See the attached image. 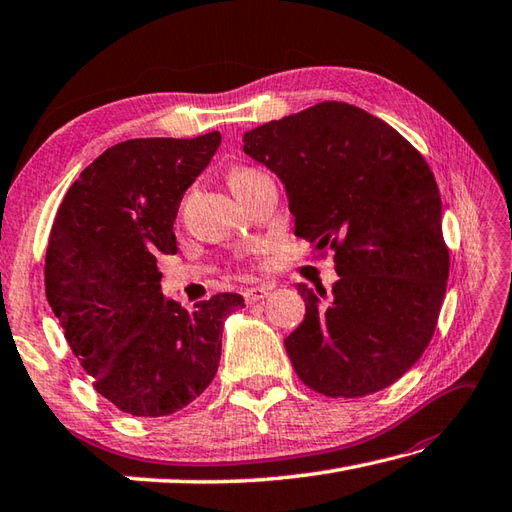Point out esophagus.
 Segmentation results:
<instances>
[{"label": "esophagus", "instance_id": "esophagus-1", "mask_svg": "<svg viewBox=\"0 0 512 512\" xmlns=\"http://www.w3.org/2000/svg\"><path fill=\"white\" fill-rule=\"evenodd\" d=\"M269 291H271V287H267V285L249 287V289H245V291H243V298H245V302H249V305H252V302H258V300L267 298Z\"/></svg>", "mask_w": 512, "mask_h": 512}]
</instances>
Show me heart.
<instances>
[{"label": "heart", "instance_id": "obj_1", "mask_svg": "<svg viewBox=\"0 0 512 512\" xmlns=\"http://www.w3.org/2000/svg\"><path fill=\"white\" fill-rule=\"evenodd\" d=\"M254 174H258V172H256V170H247V168L232 170V172H229V179H227V181H229V187H232V190H234V187L245 183L247 179H252Z\"/></svg>", "mask_w": 512, "mask_h": 512}]
</instances>
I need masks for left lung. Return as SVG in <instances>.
I'll use <instances>...</instances> for the list:
<instances>
[{
	"mask_svg": "<svg viewBox=\"0 0 512 512\" xmlns=\"http://www.w3.org/2000/svg\"><path fill=\"white\" fill-rule=\"evenodd\" d=\"M243 150L283 181L296 236L336 252L331 302L298 283L305 320L285 338L309 389L362 398L429 347L448 280L442 198L424 156L389 123L322 101L245 132Z\"/></svg>",
	"mask_w": 512,
	"mask_h": 512,
	"instance_id": "left-lung-1",
	"label": "left lung"
}]
</instances>
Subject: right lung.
Listing matches in <instances>:
<instances>
[{
    "label": "right lung",
    "mask_w": 512,
    "mask_h": 512,
    "mask_svg": "<svg viewBox=\"0 0 512 512\" xmlns=\"http://www.w3.org/2000/svg\"><path fill=\"white\" fill-rule=\"evenodd\" d=\"M221 134L130 139L70 185L50 229L46 298L95 389L123 413L185 409L214 380L223 322L243 296L183 309L161 294L156 256L176 254L181 198L210 165Z\"/></svg>",
    "instance_id": "add662e5"
}]
</instances>
